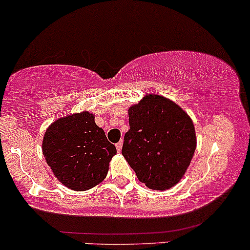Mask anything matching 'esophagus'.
Returning <instances> with one entry per match:
<instances>
[{
	"mask_svg": "<svg viewBox=\"0 0 250 250\" xmlns=\"http://www.w3.org/2000/svg\"><path fill=\"white\" fill-rule=\"evenodd\" d=\"M122 146H123V142H122V141H120V142L116 143L115 147H116V149H117V151H121V150H122Z\"/></svg>",
	"mask_w": 250,
	"mask_h": 250,
	"instance_id": "34e87169",
	"label": "esophagus"
}]
</instances>
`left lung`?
I'll use <instances>...</instances> for the list:
<instances>
[{
    "instance_id": "left-lung-1",
    "label": "left lung",
    "mask_w": 250,
    "mask_h": 250,
    "mask_svg": "<svg viewBox=\"0 0 250 250\" xmlns=\"http://www.w3.org/2000/svg\"><path fill=\"white\" fill-rule=\"evenodd\" d=\"M122 155L137 179L154 190H167L182 179L196 148L190 117L167 97L147 95L129 108Z\"/></svg>"
}]
</instances>
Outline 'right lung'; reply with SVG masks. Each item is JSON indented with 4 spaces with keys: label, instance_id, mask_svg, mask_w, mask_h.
Wrapping results in <instances>:
<instances>
[{
    "label": "right lung",
    "instance_id": "add662e5",
    "mask_svg": "<svg viewBox=\"0 0 250 250\" xmlns=\"http://www.w3.org/2000/svg\"><path fill=\"white\" fill-rule=\"evenodd\" d=\"M42 150L54 175L73 190H87L102 182L116 154L88 111L54 122L43 137Z\"/></svg>",
    "mask_w": 250,
    "mask_h": 250
}]
</instances>
